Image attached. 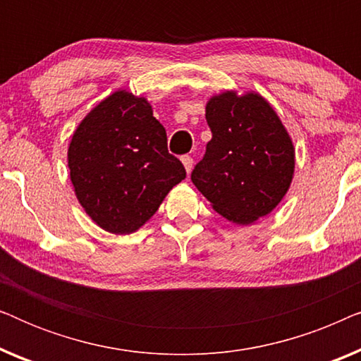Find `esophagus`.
<instances>
[{"label": "esophagus", "instance_id": "34e87169", "mask_svg": "<svg viewBox=\"0 0 361 361\" xmlns=\"http://www.w3.org/2000/svg\"><path fill=\"white\" fill-rule=\"evenodd\" d=\"M182 164H184L187 174H190L192 166H194V159H192L190 156H182Z\"/></svg>", "mask_w": 361, "mask_h": 361}]
</instances>
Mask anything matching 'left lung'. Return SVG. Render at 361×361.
Returning <instances> with one entry per match:
<instances>
[{"label": "left lung", "instance_id": "obj_1", "mask_svg": "<svg viewBox=\"0 0 361 361\" xmlns=\"http://www.w3.org/2000/svg\"><path fill=\"white\" fill-rule=\"evenodd\" d=\"M212 131L190 179L215 212L236 225L271 214L289 190L295 154L273 106L259 93L224 92L205 106Z\"/></svg>", "mask_w": 361, "mask_h": 361}]
</instances>
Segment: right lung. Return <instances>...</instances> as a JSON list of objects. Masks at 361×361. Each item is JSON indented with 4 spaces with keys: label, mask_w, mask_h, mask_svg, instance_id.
<instances>
[{
    "label": "right lung",
    "mask_w": 361,
    "mask_h": 361,
    "mask_svg": "<svg viewBox=\"0 0 361 361\" xmlns=\"http://www.w3.org/2000/svg\"><path fill=\"white\" fill-rule=\"evenodd\" d=\"M68 169L88 216L115 235L141 228L172 187L185 179L167 151L164 126L145 97L118 90L98 103L73 133Z\"/></svg>",
    "instance_id": "right-lung-1"
}]
</instances>
